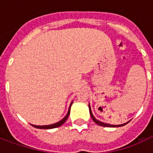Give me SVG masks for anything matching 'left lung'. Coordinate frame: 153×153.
I'll return each mask as SVG.
<instances>
[{"label": "left lung", "instance_id": "obj_1", "mask_svg": "<svg viewBox=\"0 0 153 153\" xmlns=\"http://www.w3.org/2000/svg\"><path fill=\"white\" fill-rule=\"evenodd\" d=\"M89 112H90V115H91V117L93 120V121L95 122L96 124H97L98 125H101V126H104V127H119V126H123V125H125V124L124 125H109V124H106V123H103V122H101L99 120H97L94 116H93V113H92V111H91V108H90L89 106Z\"/></svg>", "mask_w": 153, "mask_h": 153}]
</instances>
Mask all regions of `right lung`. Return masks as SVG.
<instances>
[{"label": "right lung", "mask_w": 153, "mask_h": 153, "mask_svg": "<svg viewBox=\"0 0 153 153\" xmlns=\"http://www.w3.org/2000/svg\"><path fill=\"white\" fill-rule=\"evenodd\" d=\"M72 104V103H71ZM71 104H70V106H71ZM70 109L68 111V113H67V115L65 116V118H63L60 121L57 122L56 124H53V125H32L33 127L35 128H43V129H47V128H57V127H59L60 125H62L65 122L67 119H68V116L70 115Z\"/></svg>", "instance_id": "obj_1"}]
</instances>
